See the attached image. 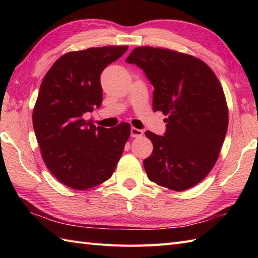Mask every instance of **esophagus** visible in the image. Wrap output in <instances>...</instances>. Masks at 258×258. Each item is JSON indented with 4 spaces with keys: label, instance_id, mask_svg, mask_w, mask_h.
I'll return each instance as SVG.
<instances>
[{
    "label": "esophagus",
    "instance_id": "esophagus-1",
    "mask_svg": "<svg viewBox=\"0 0 258 258\" xmlns=\"http://www.w3.org/2000/svg\"><path fill=\"white\" fill-rule=\"evenodd\" d=\"M131 135H132V138H141V136L143 135V131L136 127H132L131 128Z\"/></svg>",
    "mask_w": 258,
    "mask_h": 258
}]
</instances>
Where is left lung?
<instances>
[{
    "mask_svg": "<svg viewBox=\"0 0 258 258\" xmlns=\"http://www.w3.org/2000/svg\"><path fill=\"white\" fill-rule=\"evenodd\" d=\"M154 86L153 109L167 118L164 136L146 131L153 143L144 160L152 182L176 191L193 187L212 171L228 126L222 85L202 59L168 48L139 46L126 58Z\"/></svg>",
    "mask_w": 258,
    "mask_h": 258,
    "instance_id": "left-lung-1",
    "label": "left lung"
}]
</instances>
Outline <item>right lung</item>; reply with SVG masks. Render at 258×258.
I'll use <instances>...</instances> for the list:
<instances>
[{"mask_svg":"<svg viewBox=\"0 0 258 258\" xmlns=\"http://www.w3.org/2000/svg\"><path fill=\"white\" fill-rule=\"evenodd\" d=\"M127 48L103 46L65 53L42 81L33 127L46 167L71 188L87 189L104 183L122 156L131 125L96 127L84 115L101 105L103 70Z\"/></svg>","mask_w":258,"mask_h":258,"instance_id":"1","label":"right lung"}]
</instances>
